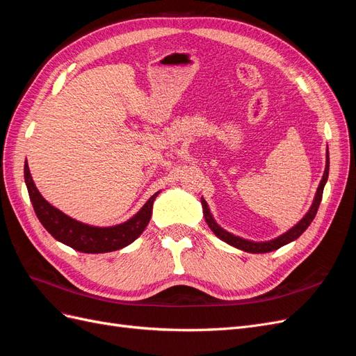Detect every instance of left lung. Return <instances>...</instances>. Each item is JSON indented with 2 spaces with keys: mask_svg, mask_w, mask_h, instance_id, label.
<instances>
[{
  "mask_svg": "<svg viewBox=\"0 0 356 356\" xmlns=\"http://www.w3.org/2000/svg\"><path fill=\"white\" fill-rule=\"evenodd\" d=\"M328 170H330V159H328V152H327V165H325V170H324V177H322L321 182H319V187H318V191H316V196H315V200L314 203H312V207L309 209V212L305 215V218L301 220L298 224H296L293 229L288 230L286 233H284L282 236H279V238L273 239V241H268V242H251V241H245L242 238H239V236H234L229 232H225L224 229H221L220 225L213 221L212 215L209 212V208L207 202L203 200L202 197V207H203V213H204V220H207L209 229L215 233V236H218V238L224 242H227L229 245L234 246V248H239V250L242 251H246V252H252V254H263V252H270V251H275V250H279V248L296 241L297 238H300L301 233H303L310 222L314 221L315 215L318 212V208L321 204V200H322V193H324V186L325 182L328 179Z\"/></svg>",
  "mask_w": 356,
  "mask_h": 356,
  "instance_id": "1",
  "label": "left lung"
}]
</instances>
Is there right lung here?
Wrapping results in <instances>:
<instances>
[{"mask_svg": "<svg viewBox=\"0 0 356 356\" xmlns=\"http://www.w3.org/2000/svg\"><path fill=\"white\" fill-rule=\"evenodd\" d=\"M25 182L32 207L40 222L56 241L71 246L72 250L88 254H101L122 250L141 234L152 218L153 202L159 193L149 197L135 217L113 227H93L75 221L44 200L32 181L28 163L25 161Z\"/></svg>", "mask_w": 356, "mask_h": 356, "instance_id": "right-lung-1", "label": "right lung"}]
</instances>
